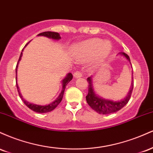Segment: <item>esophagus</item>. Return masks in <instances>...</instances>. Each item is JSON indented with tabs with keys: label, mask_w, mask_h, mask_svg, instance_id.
<instances>
[{
	"label": "esophagus",
	"mask_w": 153,
	"mask_h": 153,
	"mask_svg": "<svg viewBox=\"0 0 153 153\" xmlns=\"http://www.w3.org/2000/svg\"><path fill=\"white\" fill-rule=\"evenodd\" d=\"M73 76H74V78H80V77H82V74L80 72L75 71L74 72V73H73Z\"/></svg>",
	"instance_id": "obj_1"
}]
</instances>
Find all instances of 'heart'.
<instances>
[{
    "label": "heart",
    "instance_id": "1",
    "mask_svg": "<svg viewBox=\"0 0 153 153\" xmlns=\"http://www.w3.org/2000/svg\"><path fill=\"white\" fill-rule=\"evenodd\" d=\"M111 45L103 40L94 38L79 44L73 50V55L80 61H86L96 57L103 58L110 52Z\"/></svg>",
    "mask_w": 153,
    "mask_h": 153
}]
</instances>
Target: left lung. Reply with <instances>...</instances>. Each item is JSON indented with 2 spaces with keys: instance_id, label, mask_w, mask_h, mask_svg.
Instances as JSON below:
<instances>
[{
  "instance_id": "obj_1",
  "label": "left lung",
  "mask_w": 153,
  "mask_h": 153,
  "mask_svg": "<svg viewBox=\"0 0 153 153\" xmlns=\"http://www.w3.org/2000/svg\"><path fill=\"white\" fill-rule=\"evenodd\" d=\"M122 54L124 55L130 62V58L127 54L124 53V52H122ZM87 81L88 82V95L85 96V98H86L88 104L94 111H96L97 113L101 114H108L114 113V112L118 111L121 108H122L129 102L131 98V93H132L133 85H134V82L132 81L131 82L130 91L125 99L120 101H113L100 98L99 96H98L95 94L94 89H93L91 77L87 78Z\"/></svg>"
}]
</instances>
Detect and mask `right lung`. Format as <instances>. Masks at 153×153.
<instances>
[{
  "label": "right lung",
  "mask_w": 153,
  "mask_h": 153,
  "mask_svg": "<svg viewBox=\"0 0 153 153\" xmlns=\"http://www.w3.org/2000/svg\"><path fill=\"white\" fill-rule=\"evenodd\" d=\"M38 35H39V36H47V37L53 39H61L60 36H59V33L53 32V31H45V32L40 33V34H39ZM28 43H29V42H28ZM28 43L25 45V47L28 45ZM23 50H24V49H23L22 51V52H21L20 57H19L18 63H17L16 68V79L17 68H18L19 62V61H20L21 58H22ZM72 79H73V75H72V73H69V74H68V75H67V76H66V78L62 80V91H61L60 94H59V96H58V98H57V99H56L55 101H54V102L51 103L50 104H49V105H46V106H40V105L34 104V103H31L28 102V101H26V100H24L22 98V94H20V91H19L18 85H17V83H16L17 91H18L19 95V96H20V98L22 99V101H24V104H25L26 106H27V107H29V108H30V109H31L32 111H35V112H37V113H47V112L51 111H52L53 109H54V108H55L56 107L58 106L59 103L61 102V101H62V99L63 94H64L65 89V87H66L67 84H68V82L71 81Z\"/></svg>",
  "instance_id": "obj_1"
}]
</instances>
